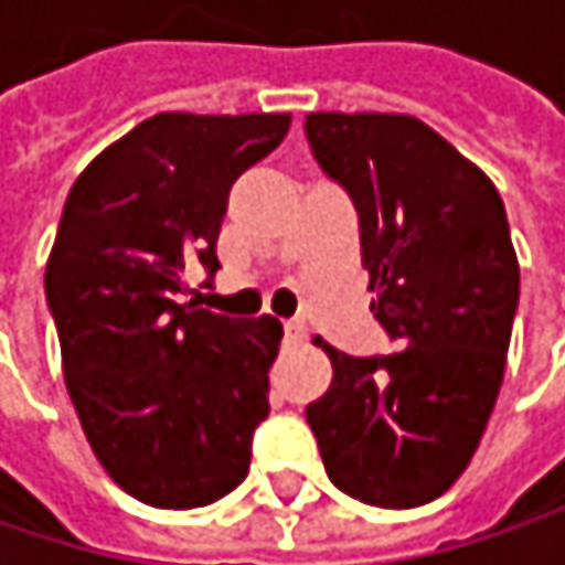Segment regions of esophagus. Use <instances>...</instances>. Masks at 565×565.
I'll list each match as a JSON object with an SVG mask.
<instances>
[{
    "label": "esophagus",
    "instance_id": "obj_1",
    "mask_svg": "<svg viewBox=\"0 0 565 565\" xmlns=\"http://www.w3.org/2000/svg\"><path fill=\"white\" fill-rule=\"evenodd\" d=\"M303 337H307V327H303V320H284V343H287V347H297V343H303Z\"/></svg>",
    "mask_w": 565,
    "mask_h": 565
}]
</instances>
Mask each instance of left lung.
Masks as SVG:
<instances>
[{
	"label": "left lung",
	"mask_w": 565,
	"mask_h": 565,
	"mask_svg": "<svg viewBox=\"0 0 565 565\" xmlns=\"http://www.w3.org/2000/svg\"><path fill=\"white\" fill-rule=\"evenodd\" d=\"M317 163L360 212L370 310L390 356L323 347L333 383L307 405L330 481L376 508L441 498L475 458L504 383L520 265L488 172L408 114H307Z\"/></svg>",
	"instance_id": "obj_1"
}]
</instances>
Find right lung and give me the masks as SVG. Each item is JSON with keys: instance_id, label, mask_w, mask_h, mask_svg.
<instances>
[{"instance_id": "right-lung-1", "label": "right lung", "mask_w": 565, "mask_h": 565, "mask_svg": "<svg viewBox=\"0 0 565 565\" xmlns=\"http://www.w3.org/2000/svg\"><path fill=\"white\" fill-rule=\"evenodd\" d=\"M287 127L290 114H157L67 192L45 265L64 386L104 471L150 508H205L248 475L281 323L179 294L185 262L218 271L228 189Z\"/></svg>"}]
</instances>
